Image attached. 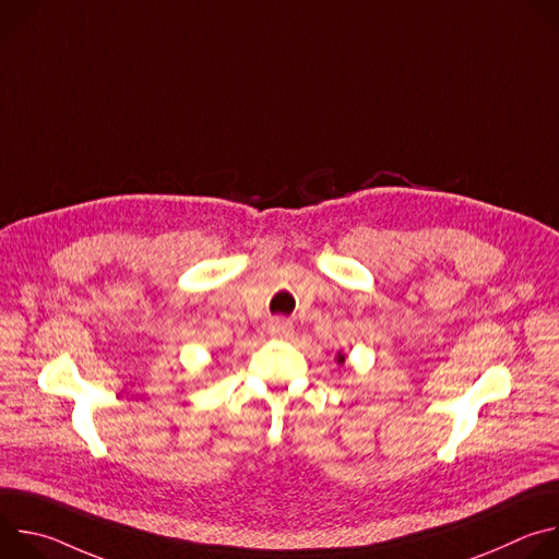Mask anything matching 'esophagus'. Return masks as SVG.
<instances>
[{"label": "esophagus", "instance_id": "1", "mask_svg": "<svg viewBox=\"0 0 559 559\" xmlns=\"http://www.w3.org/2000/svg\"><path fill=\"white\" fill-rule=\"evenodd\" d=\"M267 332L272 336H287V334H292V323L285 321V318H272V321L267 323Z\"/></svg>", "mask_w": 559, "mask_h": 559}]
</instances>
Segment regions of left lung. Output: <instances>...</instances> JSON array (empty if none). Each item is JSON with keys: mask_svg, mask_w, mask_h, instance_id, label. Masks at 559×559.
Instances as JSON below:
<instances>
[{"mask_svg": "<svg viewBox=\"0 0 559 559\" xmlns=\"http://www.w3.org/2000/svg\"><path fill=\"white\" fill-rule=\"evenodd\" d=\"M336 360H338V362H345V354L338 352V354H336Z\"/></svg>", "mask_w": 559, "mask_h": 559, "instance_id": "left-lung-1", "label": "left lung"}]
</instances>
